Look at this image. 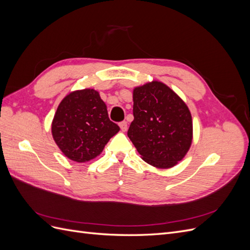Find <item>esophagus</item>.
<instances>
[{"label": "esophagus", "instance_id": "esophagus-1", "mask_svg": "<svg viewBox=\"0 0 250 250\" xmlns=\"http://www.w3.org/2000/svg\"><path fill=\"white\" fill-rule=\"evenodd\" d=\"M119 126L121 128V130H122L123 132H125L127 130V122H126V121H123V122H121L119 124Z\"/></svg>", "mask_w": 250, "mask_h": 250}]
</instances>
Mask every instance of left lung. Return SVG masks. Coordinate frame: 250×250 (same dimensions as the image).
Returning a JSON list of instances; mask_svg holds the SVG:
<instances>
[{
    "instance_id": "left-lung-1",
    "label": "left lung",
    "mask_w": 250,
    "mask_h": 250,
    "mask_svg": "<svg viewBox=\"0 0 250 250\" xmlns=\"http://www.w3.org/2000/svg\"><path fill=\"white\" fill-rule=\"evenodd\" d=\"M133 117L127 134L144 161L167 169L183 160L192 144V116L170 87L158 81L135 87Z\"/></svg>"
}]
</instances>
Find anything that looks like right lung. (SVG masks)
Here are the masks:
<instances>
[{"instance_id": "add662e5", "label": "right lung", "mask_w": 250, "mask_h": 250, "mask_svg": "<svg viewBox=\"0 0 250 250\" xmlns=\"http://www.w3.org/2000/svg\"><path fill=\"white\" fill-rule=\"evenodd\" d=\"M120 127L108 118L106 105L95 89L63 98L52 122V135L70 160L84 163L99 155Z\"/></svg>"}]
</instances>
